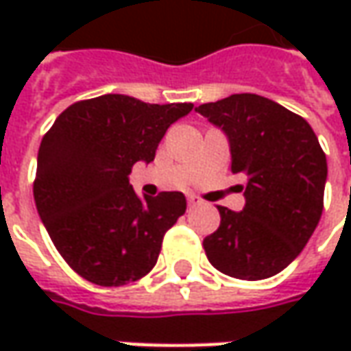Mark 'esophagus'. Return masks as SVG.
Wrapping results in <instances>:
<instances>
[{"instance_id":"esophagus-1","label":"esophagus","mask_w":351,"mask_h":351,"mask_svg":"<svg viewBox=\"0 0 351 351\" xmlns=\"http://www.w3.org/2000/svg\"><path fill=\"white\" fill-rule=\"evenodd\" d=\"M187 203H189V207H197V205H201L203 201L197 195H193V193H189V195H187Z\"/></svg>"}]
</instances>
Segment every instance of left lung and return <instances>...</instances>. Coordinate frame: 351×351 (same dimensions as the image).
I'll list each match as a JSON object with an SVG mask.
<instances>
[{
    "label": "left lung",
    "mask_w": 351,
    "mask_h": 351,
    "mask_svg": "<svg viewBox=\"0 0 351 351\" xmlns=\"http://www.w3.org/2000/svg\"><path fill=\"white\" fill-rule=\"evenodd\" d=\"M197 113L226 134L230 169L246 185L240 213L219 207L221 224L203 240L226 276L258 281L285 269L306 246L322 215L326 156L303 117L256 93L203 103Z\"/></svg>",
    "instance_id": "8db88e82"
}]
</instances>
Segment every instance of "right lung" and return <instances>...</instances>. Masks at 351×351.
Instances as JSON below:
<instances>
[{
  "label": "right lung",
  "mask_w": 351,
  "mask_h": 351,
  "mask_svg": "<svg viewBox=\"0 0 351 351\" xmlns=\"http://www.w3.org/2000/svg\"><path fill=\"white\" fill-rule=\"evenodd\" d=\"M193 103H144L107 93L70 105L38 148L34 203L50 240L75 274L101 287L144 277L185 195H136L128 173L150 164L171 123Z\"/></svg>",
  "instance_id": "obj_1"
}]
</instances>
